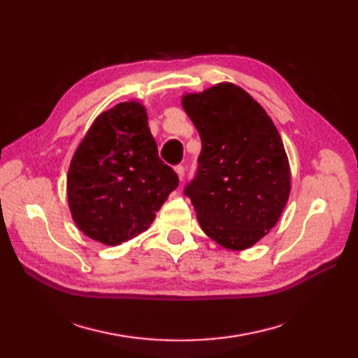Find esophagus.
I'll return each mask as SVG.
<instances>
[{
    "label": "esophagus",
    "mask_w": 358,
    "mask_h": 358,
    "mask_svg": "<svg viewBox=\"0 0 358 358\" xmlns=\"http://www.w3.org/2000/svg\"><path fill=\"white\" fill-rule=\"evenodd\" d=\"M175 171H176V175H178L179 180H182L183 176H185V169H183V166H176V167H175Z\"/></svg>",
    "instance_id": "34e87169"
}]
</instances>
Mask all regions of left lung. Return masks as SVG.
<instances>
[{
    "mask_svg": "<svg viewBox=\"0 0 358 358\" xmlns=\"http://www.w3.org/2000/svg\"><path fill=\"white\" fill-rule=\"evenodd\" d=\"M182 107L201 138L197 175L185 188L200 227L231 251L254 246L276 225L291 191L273 121L230 82L183 94Z\"/></svg>",
    "mask_w": 358,
    "mask_h": 358,
    "instance_id": "left-lung-1",
    "label": "left lung"
}]
</instances>
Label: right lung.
<instances>
[{
  "instance_id": "obj_1",
  "label": "right lung",
  "mask_w": 358,
  "mask_h": 358,
  "mask_svg": "<svg viewBox=\"0 0 358 358\" xmlns=\"http://www.w3.org/2000/svg\"><path fill=\"white\" fill-rule=\"evenodd\" d=\"M161 161L145 106L119 103L100 113L74 150L67 200L78 229L107 246L146 231L178 187Z\"/></svg>"
}]
</instances>
